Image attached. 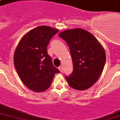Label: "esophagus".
<instances>
[{
	"mask_svg": "<svg viewBox=\"0 0 120 120\" xmlns=\"http://www.w3.org/2000/svg\"><path fill=\"white\" fill-rule=\"evenodd\" d=\"M58 69L60 70V72H63V68H62V66H60L59 67H58Z\"/></svg>",
	"mask_w": 120,
	"mask_h": 120,
	"instance_id": "obj_1",
	"label": "esophagus"
}]
</instances>
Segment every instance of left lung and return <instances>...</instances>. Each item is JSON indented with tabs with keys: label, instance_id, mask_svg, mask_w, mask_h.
<instances>
[{
	"label": "left lung",
	"instance_id": "left-lung-1",
	"mask_svg": "<svg viewBox=\"0 0 120 120\" xmlns=\"http://www.w3.org/2000/svg\"><path fill=\"white\" fill-rule=\"evenodd\" d=\"M58 36L68 44L74 70L65 76L68 84L79 90H86L98 80L106 62L104 48L86 30L75 28L61 32Z\"/></svg>",
	"mask_w": 120,
	"mask_h": 120
}]
</instances>
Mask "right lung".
<instances>
[{
    "mask_svg": "<svg viewBox=\"0 0 120 120\" xmlns=\"http://www.w3.org/2000/svg\"><path fill=\"white\" fill-rule=\"evenodd\" d=\"M58 31L47 26H38L26 34L16 47L14 64L17 74L33 91L48 89L55 74L60 72L47 52L50 40Z\"/></svg>",
    "mask_w": 120,
    "mask_h": 120,
    "instance_id": "right-lung-1",
    "label": "right lung"
}]
</instances>
